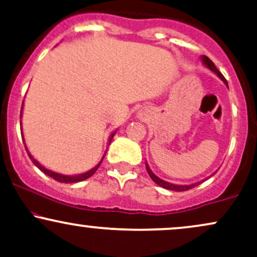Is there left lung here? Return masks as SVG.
<instances>
[{"label": "left lung", "mask_w": 257, "mask_h": 257, "mask_svg": "<svg viewBox=\"0 0 257 257\" xmlns=\"http://www.w3.org/2000/svg\"><path fill=\"white\" fill-rule=\"evenodd\" d=\"M200 58H201V61H202L203 66H205L206 68H208V69L211 70V72H213V73H214V74H217V76H218V78L220 79L221 81L224 82L225 85L227 86V81H226V80H225L224 76H222V74H221L220 72H219V70L217 69V67L214 66V63H213V62H212L211 60H209V58L207 57V56H201ZM227 87H228V86H227ZM146 169H147V172H148V175H150V177L153 179V182H156L157 184L160 185V187L165 188V189H168V190H174V191H185V190L193 189L194 187H196V185H199L200 183H202V182H205V181H207V179H208V178H211L212 176L214 175L215 172H217V171H215V172H213V174H212L211 176H208V177H207V178H203V179H201V181H199V182H195V183H190V184H174V183H170V182H166V181H164V179L159 178L158 176H157V175H154L152 170H151L150 166H148L147 162H146Z\"/></svg>", "instance_id": "left-lung-1"}]
</instances>
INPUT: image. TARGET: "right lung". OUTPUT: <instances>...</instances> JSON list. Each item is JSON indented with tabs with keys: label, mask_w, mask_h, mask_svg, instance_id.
<instances>
[{
	"label": "right lung",
	"mask_w": 257,
	"mask_h": 257,
	"mask_svg": "<svg viewBox=\"0 0 257 257\" xmlns=\"http://www.w3.org/2000/svg\"><path fill=\"white\" fill-rule=\"evenodd\" d=\"M23 109H24V101H23V106H21L20 118H21V117H23ZM20 128H21V137H23V141H24V145H25V139H24V133H23V123H21V120H20ZM116 132H117V131H115V132L112 133V134L110 135V138H109V145H110L111 140H112V139H113V137H115ZM109 145H107V146H109ZM25 148H26V152H27V154H29L30 159L32 160V163L35 164V165L40 170V171L44 172V174H45L46 176H49V177L54 178L55 181L61 182V183H76V182H81V181H85V179L89 178L92 175L94 174L95 171H97L99 166H100V164H101V162H103V159H104V157H105V153H106V152H105L104 156H103V158H101L100 162H99V163L97 164V165L94 166V168H92L91 170H88V171L82 172V174H76V175H63V174H60V172H55V171H52V170L46 169L45 166H43L42 164H40V163L38 162V160L33 158V156L30 153L29 148H27L26 145H25ZM106 151H107V150H106Z\"/></svg>",
	"instance_id": "obj_1"
}]
</instances>
